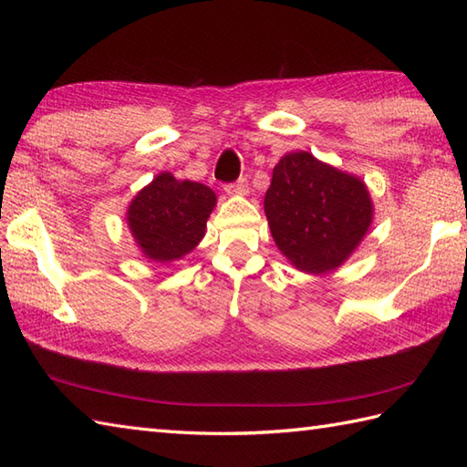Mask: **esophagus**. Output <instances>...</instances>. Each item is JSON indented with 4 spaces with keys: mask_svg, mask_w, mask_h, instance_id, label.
<instances>
[{
    "mask_svg": "<svg viewBox=\"0 0 467 467\" xmlns=\"http://www.w3.org/2000/svg\"><path fill=\"white\" fill-rule=\"evenodd\" d=\"M224 191L228 194H236V196H244L246 192H249V182H246V178H239L236 182H231L224 186Z\"/></svg>",
    "mask_w": 467,
    "mask_h": 467,
    "instance_id": "1",
    "label": "esophagus"
}]
</instances>
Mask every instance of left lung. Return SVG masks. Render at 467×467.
I'll use <instances>...</instances> for the list:
<instances>
[{"mask_svg": "<svg viewBox=\"0 0 467 467\" xmlns=\"http://www.w3.org/2000/svg\"><path fill=\"white\" fill-rule=\"evenodd\" d=\"M265 214L279 251L303 273L341 266L373 223V202L361 178L309 152H289L273 168Z\"/></svg>", "mask_w": 467, "mask_h": 467, "instance_id": "1", "label": "left lung"}]
</instances>
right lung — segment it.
<instances>
[{
	"label": "right lung",
	"instance_id": "right-lung-1",
	"mask_svg": "<svg viewBox=\"0 0 467 467\" xmlns=\"http://www.w3.org/2000/svg\"><path fill=\"white\" fill-rule=\"evenodd\" d=\"M214 204L216 194L208 186L161 172L132 198L126 221L146 259L171 263L202 241Z\"/></svg>",
	"mask_w": 467,
	"mask_h": 467
}]
</instances>
